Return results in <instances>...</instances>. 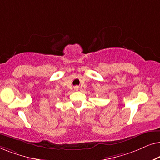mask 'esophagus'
Segmentation results:
<instances>
[{
  "mask_svg": "<svg viewBox=\"0 0 160 160\" xmlns=\"http://www.w3.org/2000/svg\"><path fill=\"white\" fill-rule=\"evenodd\" d=\"M74 88H75L76 90H78V88H79V87H78V86H76L75 87H74Z\"/></svg>",
  "mask_w": 160,
  "mask_h": 160,
  "instance_id": "34e87169",
  "label": "esophagus"
}]
</instances>
